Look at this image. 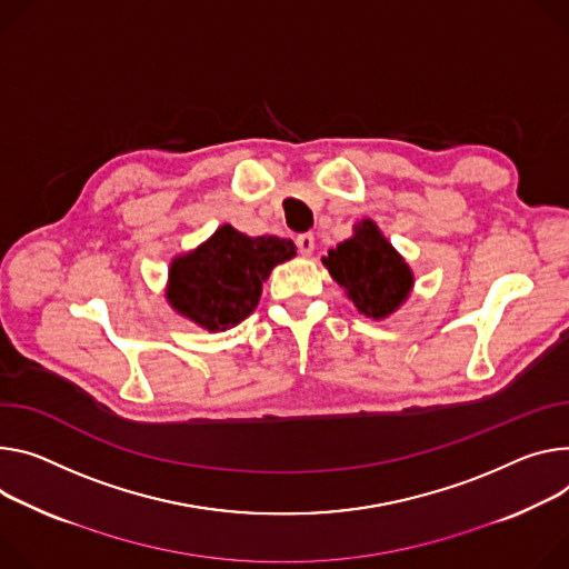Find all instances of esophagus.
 Instances as JSON below:
<instances>
[{"instance_id":"34e87169","label":"esophagus","mask_w":569,"mask_h":569,"mask_svg":"<svg viewBox=\"0 0 569 569\" xmlns=\"http://www.w3.org/2000/svg\"><path fill=\"white\" fill-rule=\"evenodd\" d=\"M295 242H297L299 253H303V256H311L313 249H316V238H313V233H301V236H297Z\"/></svg>"}]
</instances>
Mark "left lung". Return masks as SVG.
Listing matches in <instances>:
<instances>
[{
  "label": "left lung",
  "instance_id": "8db88e82",
  "mask_svg": "<svg viewBox=\"0 0 569 569\" xmlns=\"http://www.w3.org/2000/svg\"><path fill=\"white\" fill-rule=\"evenodd\" d=\"M329 274L363 313L383 320L408 299L412 272L372 220L353 227V236L322 258Z\"/></svg>",
  "mask_w": 569,
  "mask_h": 569
}]
</instances>
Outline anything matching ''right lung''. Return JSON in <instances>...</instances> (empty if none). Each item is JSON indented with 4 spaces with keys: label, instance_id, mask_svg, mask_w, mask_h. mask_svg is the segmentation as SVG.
Instances as JSON below:
<instances>
[{
    "label": "right lung",
    "instance_id": "1",
    "mask_svg": "<svg viewBox=\"0 0 569 569\" xmlns=\"http://www.w3.org/2000/svg\"><path fill=\"white\" fill-rule=\"evenodd\" d=\"M292 240L249 238L220 227L170 266L166 297L174 311L209 331H224L251 316L272 268L295 256Z\"/></svg>",
    "mask_w": 569,
    "mask_h": 569
}]
</instances>
